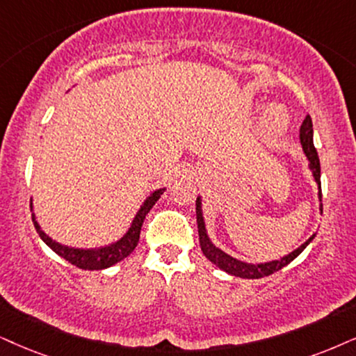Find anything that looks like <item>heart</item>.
<instances>
[{
    "label": "heart",
    "instance_id": "1",
    "mask_svg": "<svg viewBox=\"0 0 356 356\" xmlns=\"http://www.w3.org/2000/svg\"><path fill=\"white\" fill-rule=\"evenodd\" d=\"M261 128H263V133L269 138L281 136L289 128V115H287V111L282 106H269L264 111L263 120H261Z\"/></svg>",
    "mask_w": 356,
    "mask_h": 356
}]
</instances>
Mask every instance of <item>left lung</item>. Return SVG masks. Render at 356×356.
<instances>
[{"label": "left lung", "mask_w": 356, "mask_h": 356, "mask_svg": "<svg viewBox=\"0 0 356 356\" xmlns=\"http://www.w3.org/2000/svg\"><path fill=\"white\" fill-rule=\"evenodd\" d=\"M299 143L300 147H302L305 157H307V163H309V170L312 174L314 182L318 188L317 197L321 205H318V211L322 215V191H321V161H318L316 146H314V128H312V118L307 116L304 120L302 126L299 129ZM197 225H199V240H200V248L202 253L205 254V258L213 263L215 266H218L222 271L232 274V276L236 277H243V279H259L264 276H269V274L279 271L289 264L292 259H296L298 256L302 253V251L307 248V245L310 241L316 238L317 233L309 236L307 241H304L299 248H296L294 251H291L289 254H284L282 258L279 259H273V261H266V263H246V261H240L236 258H233L228 253H225L223 250L217 248L213 245L209 236V232H207L205 227V218H204V210H202V197H197Z\"/></svg>", "instance_id": "8db88e82"}]
</instances>
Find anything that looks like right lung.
Listing matches in <instances>:
<instances>
[{"label": "right lung", "mask_w": 356, "mask_h": 356, "mask_svg": "<svg viewBox=\"0 0 356 356\" xmlns=\"http://www.w3.org/2000/svg\"><path fill=\"white\" fill-rule=\"evenodd\" d=\"M164 192H165V187L152 191L149 195L146 197L145 202H143L141 207L138 209L136 215H134L133 222L129 225V228L126 230L124 235L118 238L116 241L108 243L105 246H98V248H75V246H67L56 240H52V238L49 236L42 228H40L38 218H35L33 199H31V211H33V222H34L35 232L39 233L40 240L46 243L54 253H57L60 258H64L65 261H69L70 264H74V266H77L80 269L98 271V269H106L113 266V264L120 263L121 259L128 258V256L133 253L139 241V233H141V227H143V222H145L146 215L149 213V210L154 207L156 202L161 199V195H163Z\"/></svg>", "instance_id": "right-lung-1"}]
</instances>
